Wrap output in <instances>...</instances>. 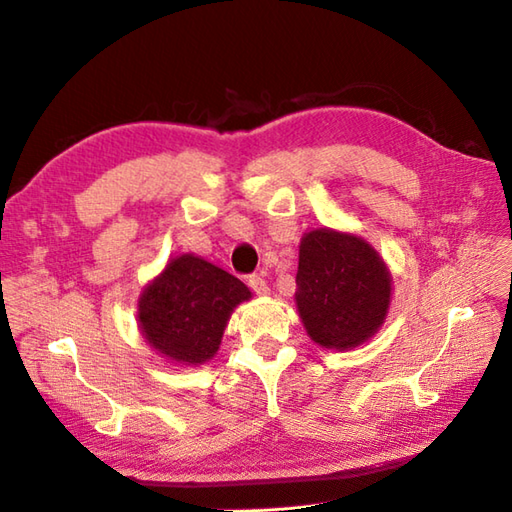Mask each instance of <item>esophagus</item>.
Wrapping results in <instances>:
<instances>
[{"label":"esophagus","mask_w":512,"mask_h":512,"mask_svg":"<svg viewBox=\"0 0 512 512\" xmlns=\"http://www.w3.org/2000/svg\"><path fill=\"white\" fill-rule=\"evenodd\" d=\"M248 288H251V290H253L255 294H259V296H264V294L270 292L264 275H251V277H248Z\"/></svg>","instance_id":"esophagus-1"}]
</instances>
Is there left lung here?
Listing matches in <instances>:
<instances>
[{
	"label": "left lung",
	"instance_id": "obj_1",
	"mask_svg": "<svg viewBox=\"0 0 512 512\" xmlns=\"http://www.w3.org/2000/svg\"><path fill=\"white\" fill-rule=\"evenodd\" d=\"M294 296L316 344L353 349L384 323L390 275L362 237L316 229L301 240Z\"/></svg>",
	"mask_w": 512,
	"mask_h": 512
}]
</instances>
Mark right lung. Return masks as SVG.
<instances>
[{
  "instance_id": "add662e5",
  "label": "right lung",
  "mask_w": 512,
  "mask_h": 512,
  "mask_svg": "<svg viewBox=\"0 0 512 512\" xmlns=\"http://www.w3.org/2000/svg\"><path fill=\"white\" fill-rule=\"evenodd\" d=\"M251 290L209 261L181 255L141 294L139 325L150 347L181 364H202L218 351L235 305Z\"/></svg>"
}]
</instances>
